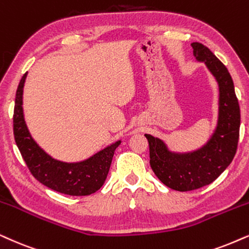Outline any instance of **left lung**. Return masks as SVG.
I'll list each match as a JSON object with an SVG mask.
<instances>
[{
	"label": "left lung",
	"mask_w": 249,
	"mask_h": 249,
	"mask_svg": "<svg viewBox=\"0 0 249 249\" xmlns=\"http://www.w3.org/2000/svg\"><path fill=\"white\" fill-rule=\"evenodd\" d=\"M191 46L195 59L204 63L218 85L216 127L203 146L184 153L174 152L162 139L144 134L154 174L165 186L179 192L197 190L218 178L235 155L240 128V108L228 69L202 43Z\"/></svg>",
	"instance_id": "obj_1"
}]
</instances>
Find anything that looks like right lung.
<instances>
[{
    "instance_id": "add662e5",
    "label": "right lung",
    "mask_w": 249,
    "mask_h": 249,
    "mask_svg": "<svg viewBox=\"0 0 249 249\" xmlns=\"http://www.w3.org/2000/svg\"><path fill=\"white\" fill-rule=\"evenodd\" d=\"M26 77L27 72L21 78L16 92L14 134L18 149L31 174L41 184L59 193L75 196L95 193L105 184L115 150L122 140L79 162H64L54 159L33 139L25 122L23 94Z\"/></svg>"
}]
</instances>
